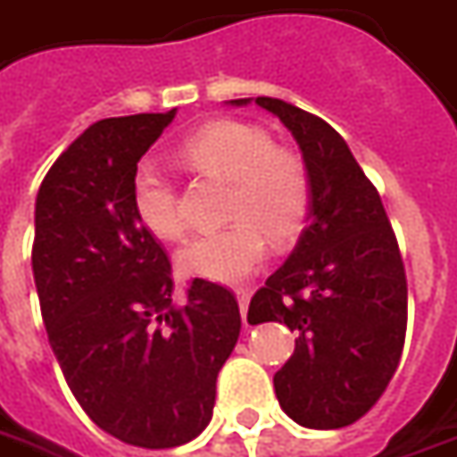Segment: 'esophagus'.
<instances>
[{"label":"esophagus","instance_id":"1","mask_svg":"<svg viewBox=\"0 0 457 457\" xmlns=\"http://www.w3.org/2000/svg\"><path fill=\"white\" fill-rule=\"evenodd\" d=\"M237 305H240L242 320H247V305H250V290H237Z\"/></svg>","mask_w":457,"mask_h":457}]
</instances>
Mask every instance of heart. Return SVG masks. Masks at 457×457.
Here are the masks:
<instances>
[{
    "label": "heart",
    "mask_w": 457,
    "mask_h": 457,
    "mask_svg": "<svg viewBox=\"0 0 457 457\" xmlns=\"http://www.w3.org/2000/svg\"><path fill=\"white\" fill-rule=\"evenodd\" d=\"M179 162L192 172L225 177L229 182L225 217L232 225L197 235L179 250V272L197 280L237 285L268 257V238L293 242L310 217L312 185L305 162L293 152L275 150L265 129L220 120L179 142ZM132 210L139 225L160 240L185 232L179 195L170 170L142 160L132 172Z\"/></svg>",
    "instance_id": "1"
}]
</instances>
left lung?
<instances>
[{
	"label": "left lung",
	"instance_id": "8db88e82",
	"mask_svg": "<svg viewBox=\"0 0 457 457\" xmlns=\"http://www.w3.org/2000/svg\"><path fill=\"white\" fill-rule=\"evenodd\" d=\"M254 102L297 142L312 185L307 228L285 265L250 300L247 320L282 322L295 353L275 372L280 408L295 423L335 430L360 420L398 368L408 282L378 189L328 122L275 97Z\"/></svg>",
	"mask_w": 457,
	"mask_h": 457
}]
</instances>
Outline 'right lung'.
<instances>
[{
  "label": "right lung",
  "mask_w": 457,
  "mask_h": 457,
  "mask_svg": "<svg viewBox=\"0 0 457 457\" xmlns=\"http://www.w3.org/2000/svg\"><path fill=\"white\" fill-rule=\"evenodd\" d=\"M175 114L87 127L34 204V285L64 380L104 433L150 450L185 445L212 420L242 325L215 282L192 280L187 305H172L170 260L132 210V172Z\"/></svg>",
  "instance_id": "add662e5"
}]
</instances>
